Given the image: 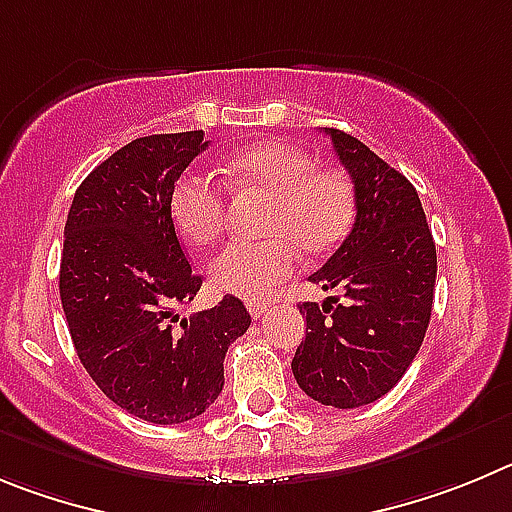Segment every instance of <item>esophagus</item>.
<instances>
[{
  "mask_svg": "<svg viewBox=\"0 0 512 512\" xmlns=\"http://www.w3.org/2000/svg\"><path fill=\"white\" fill-rule=\"evenodd\" d=\"M247 308H250L252 319H262L270 311V303H247Z\"/></svg>",
  "mask_w": 512,
  "mask_h": 512,
  "instance_id": "esophagus-1",
  "label": "esophagus"
}]
</instances>
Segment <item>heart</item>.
Instances as JSON below:
<instances>
[{"mask_svg": "<svg viewBox=\"0 0 512 512\" xmlns=\"http://www.w3.org/2000/svg\"><path fill=\"white\" fill-rule=\"evenodd\" d=\"M229 183L265 196L262 239L229 242L211 262L216 288L265 298L290 275L298 247L308 255L334 250L354 222V186L344 173L319 168L316 158L288 142H260L224 160ZM227 191L216 178L188 170L170 191V216L193 242L209 245L227 224Z\"/></svg>", "mask_w": 512, "mask_h": 512, "instance_id": "heart-1", "label": "heart"}]
</instances>
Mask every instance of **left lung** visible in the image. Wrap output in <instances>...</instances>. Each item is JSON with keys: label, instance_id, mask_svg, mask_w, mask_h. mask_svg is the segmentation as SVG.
<instances>
[{"label": "left lung", "instance_id": "8db88e82", "mask_svg": "<svg viewBox=\"0 0 512 512\" xmlns=\"http://www.w3.org/2000/svg\"><path fill=\"white\" fill-rule=\"evenodd\" d=\"M354 183L357 219L311 283L344 301L301 303L306 339L290 362L308 398L331 408L375 403L395 388L426 336L436 245L411 181L357 137L324 127Z\"/></svg>", "mask_w": 512, "mask_h": 512}]
</instances>
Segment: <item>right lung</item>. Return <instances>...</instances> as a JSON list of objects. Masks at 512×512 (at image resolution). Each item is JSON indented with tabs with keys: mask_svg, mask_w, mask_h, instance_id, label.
I'll list each match as a JSON object with an SVG mask.
<instances>
[{
	"mask_svg": "<svg viewBox=\"0 0 512 512\" xmlns=\"http://www.w3.org/2000/svg\"><path fill=\"white\" fill-rule=\"evenodd\" d=\"M204 132L137 137L91 170L73 196L61 303L81 365L112 403L150 423H183L219 398L224 354L250 329L224 296L181 316L201 288L170 216V191Z\"/></svg>",
	"mask_w": 512,
	"mask_h": 512,
	"instance_id": "obj_1",
	"label": "right lung"
}]
</instances>
